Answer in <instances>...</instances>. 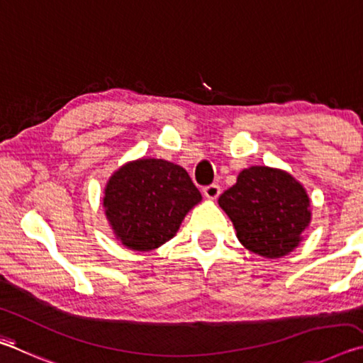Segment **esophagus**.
I'll return each instance as SVG.
<instances>
[{"label": "esophagus", "instance_id": "obj_1", "mask_svg": "<svg viewBox=\"0 0 363 363\" xmlns=\"http://www.w3.org/2000/svg\"><path fill=\"white\" fill-rule=\"evenodd\" d=\"M202 193H204L207 199H217L220 193H221V189H220L218 185H215V183H213V185H208V186L202 189Z\"/></svg>", "mask_w": 363, "mask_h": 363}]
</instances>
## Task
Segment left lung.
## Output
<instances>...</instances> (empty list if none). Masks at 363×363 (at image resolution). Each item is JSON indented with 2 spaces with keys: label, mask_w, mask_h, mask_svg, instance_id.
<instances>
[{
  "label": "left lung",
  "mask_w": 363,
  "mask_h": 363,
  "mask_svg": "<svg viewBox=\"0 0 363 363\" xmlns=\"http://www.w3.org/2000/svg\"><path fill=\"white\" fill-rule=\"evenodd\" d=\"M220 207L231 218L247 250L281 258L300 244L311 221L309 196L300 182L281 169L252 165L236 185L220 196Z\"/></svg>",
  "instance_id": "obj_1"
}]
</instances>
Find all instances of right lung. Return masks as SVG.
<instances>
[{
	"label": "right lung",
	"instance_id": "1",
	"mask_svg": "<svg viewBox=\"0 0 363 363\" xmlns=\"http://www.w3.org/2000/svg\"><path fill=\"white\" fill-rule=\"evenodd\" d=\"M202 196L180 165L164 159L127 162L106 183L104 207L121 244L137 252L157 249L175 236Z\"/></svg>",
	"mask_w": 363,
	"mask_h": 363
}]
</instances>
